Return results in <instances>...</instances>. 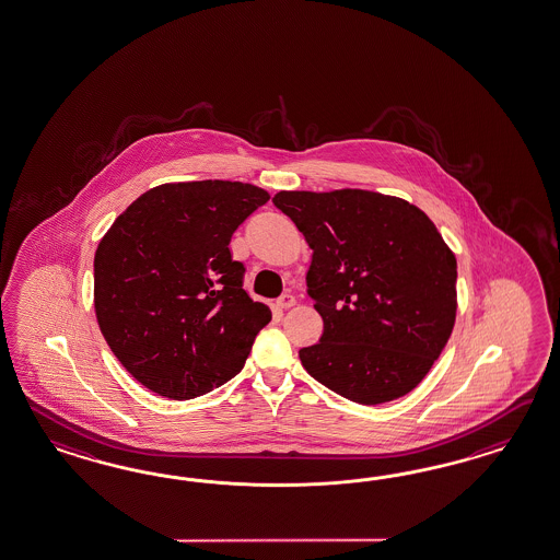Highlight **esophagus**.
<instances>
[{"label":"esophagus","mask_w":560,"mask_h":560,"mask_svg":"<svg viewBox=\"0 0 560 560\" xmlns=\"http://www.w3.org/2000/svg\"><path fill=\"white\" fill-rule=\"evenodd\" d=\"M277 305H279L281 310H289V307L295 305V298H293L291 293H285V295H281V298L277 300Z\"/></svg>","instance_id":"1"}]
</instances>
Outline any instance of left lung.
<instances>
[{
    "instance_id": "left-lung-1",
    "label": "left lung",
    "mask_w": 560,
    "mask_h": 560,
    "mask_svg": "<svg viewBox=\"0 0 560 560\" xmlns=\"http://www.w3.org/2000/svg\"><path fill=\"white\" fill-rule=\"evenodd\" d=\"M314 250L307 293L324 334L301 348L315 381L360 405L409 395L450 340L457 260L421 208L369 190L277 191Z\"/></svg>"
}]
</instances>
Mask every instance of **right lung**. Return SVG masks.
Here are the masks:
<instances>
[{
  "instance_id": "right-lung-1",
  "label": "right lung",
  "mask_w": 560,
  "mask_h": 560,
  "mask_svg": "<svg viewBox=\"0 0 560 560\" xmlns=\"http://www.w3.org/2000/svg\"><path fill=\"white\" fill-rule=\"evenodd\" d=\"M269 194L243 182L162 184L119 214L95 253V314L110 352L160 396L188 400L245 366L271 310L243 289L231 238Z\"/></svg>"
}]
</instances>
